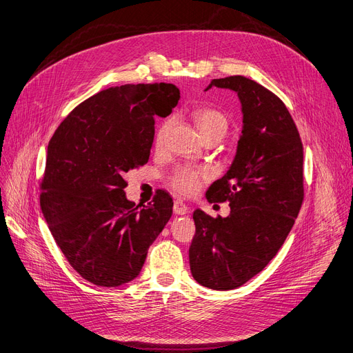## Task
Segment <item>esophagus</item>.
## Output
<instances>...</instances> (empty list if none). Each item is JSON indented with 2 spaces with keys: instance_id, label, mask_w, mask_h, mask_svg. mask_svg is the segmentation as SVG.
I'll return each instance as SVG.
<instances>
[{
  "instance_id": "34e87169",
  "label": "esophagus",
  "mask_w": 353,
  "mask_h": 353,
  "mask_svg": "<svg viewBox=\"0 0 353 353\" xmlns=\"http://www.w3.org/2000/svg\"><path fill=\"white\" fill-rule=\"evenodd\" d=\"M173 211L176 215H186V214H189V208L181 201H174Z\"/></svg>"
}]
</instances>
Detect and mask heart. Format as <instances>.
Here are the masks:
<instances>
[{"instance_id":"heart-1","label":"heart","mask_w":353,"mask_h":353,"mask_svg":"<svg viewBox=\"0 0 353 353\" xmlns=\"http://www.w3.org/2000/svg\"><path fill=\"white\" fill-rule=\"evenodd\" d=\"M192 117L194 123H196L202 138L208 137H221L223 138L227 134L228 129V119L227 116L212 108H201L193 110ZM168 130V123H163L155 134V143L157 145H163L165 134ZM202 170H196L192 167L181 165L177 167L173 174L170 176V185H172L179 193L181 194H192L198 190L201 185V179L203 177Z\"/></svg>"}]
</instances>
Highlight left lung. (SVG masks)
<instances>
[{
  "mask_svg": "<svg viewBox=\"0 0 353 353\" xmlns=\"http://www.w3.org/2000/svg\"><path fill=\"white\" fill-rule=\"evenodd\" d=\"M236 91L243 112L237 154L214 181L206 199L228 202L227 218L193 212L189 263L198 283L236 290L276 256L304 201V151L283 101L243 75L216 78L206 87Z\"/></svg>",
  "mask_w": 353,
  "mask_h": 353,
  "instance_id": "left-lung-1",
  "label": "left lung"
}]
</instances>
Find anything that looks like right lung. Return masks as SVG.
Masks as SVG:
<instances>
[{
	"label": "right lung",
	"instance_id": "1",
	"mask_svg": "<svg viewBox=\"0 0 353 353\" xmlns=\"http://www.w3.org/2000/svg\"><path fill=\"white\" fill-rule=\"evenodd\" d=\"M180 99L173 84H125L83 101L50 138L41 208L70 265L112 288L135 279L173 214L164 190L148 206L126 199L125 174L148 163L155 117Z\"/></svg>",
	"mask_w": 353,
	"mask_h": 353
}]
</instances>
